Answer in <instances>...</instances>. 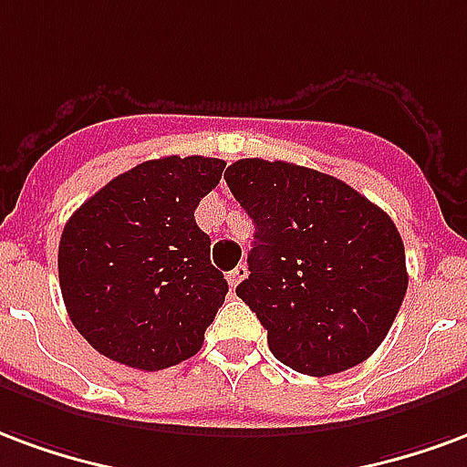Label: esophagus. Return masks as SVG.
<instances>
[{"instance_id":"esophagus-1","label":"esophagus","mask_w":467,"mask_h":467,"mask_svg":"<svg viewBox=\"0 0 467 467\" xmlns=\"http://www.w3.org/2000/svg\"><path fill=\"white\" fill-rule=\"evenodd\" d=\"M246 275H248L246 264H238V266L234 268V271H229V275H226V278H229L231 288H236V285L241 284V281H244V278H246Z\"/></svg>"}]
</instances>
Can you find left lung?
Instances as JSON below:
<instances>
[{
	"mask_svg": "<svg viewBox=\"0 0 467 467\" xmlns=\"http://www.w3.org/2000/svg\"><path fill=\"white\" fill-rule=\"evenodd\" d=\"M223 179L256 226L236 296L288 368L333 376L383 343L406 298L396 223L348 183L288 161L238 159Z\"/></svg>",
	"mask_w": 467,
	"mask_h": 467,
	"instance_id": "left-lung-1",
	"label": "left lung"
}]
</instances>
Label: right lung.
<instances>
[{
  "instance_id": "right-lung-1",
  "label": "right lung",
  "mask_w": 467,
  "mask_h": 467,
  "mask_svg": "<svg viewBox=\"0 0 467 467\" xmlns=\"http://www.w3.org/2000/svg\"><path fill=\"white\" fill-rule=\"evenodd\" d=\"M226 161L163 156L84 201L59 241V285L74 328L101 356L163 370L196 356L229 294L193 211Z\"/></svg>"
}]
</instances>
